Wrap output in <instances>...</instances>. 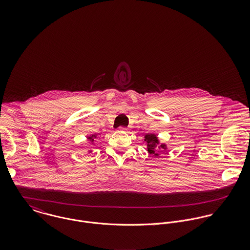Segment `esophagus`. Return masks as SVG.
Segmentation results:
<instances>
[{
    "mask_svg": "<svg viewBox=\"0 0 250 250\" xmlns=\"http://www.w3.org/2000/svg\"><path fill=\"white\" fill-rule=\"evenodd\" d=\"M120 130H121V131H124V132H126V133H128V131H129L127 128H120Z\"/></svg>",
    "mask_w": 250,
    "mask_h": 250,
    "instance_id": "34e87169",
    "label": "esophagus"
}]
</instances>
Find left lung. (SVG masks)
Instances as JSON below:
<instances>
[{
	"mask_svg": "<svg viewBox=\"0 0 250 250\" xmlns=\"http://www.w3.org/2000/svg\"><path fill=\"white\" fill-rule=\"evenodd\" d=\"M144 141L147 143V152L153 157H160L161 151L167 149L166 143H161L158 136L155 134H147L144 136Z\"/></svg>",
	"mask_w": 250,
	"mask_h": 250,
	"instance_id": "1",
	"label": "left lung"
}]
</instances>
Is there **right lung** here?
<instances>
[{"mask_svg": "<svg viewBox=\"0 0 250 250\" xmlns=\"http://www.w3.org/2000/svg\"><path fill=\"white\" fill-rule=\"evenodd\" d=\"M97 138V134H91V135H88L86 137V141L89 143V145H92V146H95V139ZM87 153H91L92 152V148H88L87 150Z\"/></svg>", "mask_w": 250, "mask_h": 250, "instance_id": "add662e5", "label": "right lung"}]
</instances>
